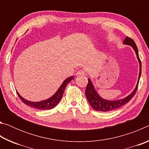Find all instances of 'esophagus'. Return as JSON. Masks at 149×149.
Instances as JSON below:
<instances>
[{"mask_svg": "<svg viewBox=\"0 0 149 149\" xmlns=\"http://www.w3.org/2000/svg\"><path fill=\"white\" fill-rule=\"evenodd\" d=\"M85 74V72L84 71V70H79V71L77 72V75H84Z\"/></svg>", "mask_w": 149, "mask_h": 149, "instance_id": "1", "label": "esophagus"}]
</instances>
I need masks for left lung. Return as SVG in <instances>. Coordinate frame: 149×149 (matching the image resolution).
I'll return each instance as SVG.
<instances>
[{"mask_svg":"<svg viewBox=\"0 0 149 149\" xmlns=\"http://www.w3.org/2000/svg\"><path fill=\"white\" fill-rule=\"evenodd\" d=\"M123 43L124 45H130V46L132 47L133 50H135L136 55H137V58L138 59L139 63V74L137 85H136L135 88L133 91L132 93L130 95L127 96L126 97L123 98V99L114 100H109L103 99V98H102L98 94L97 91L95 90L94 85L93 84V82L89 78L88 79V84L87 85L86 89H85V95H86L87 99L89 101L90 105L95 110L100 111V112H110V111L117 109V108L122 107L123 105L125 104L126 103L129 102L133 97V96L135 95L136 91H137L139 81L141 74V62L139 59V57L137 47L136 46V44L135 43L134 41L128 37H125V39L123 40Z\"/></svg>","mask_w":149,"mask_h":149,"instance_id":"obj_1","label":"left lung"}]
</instances>
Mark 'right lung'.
I'll return each instance as SVG.
<instances>
[{
    "instance_id": "add662e5",
    "label": "right lung",
    "mask_w": 149,
    "mask_h": 149,
    "mask_svg": "<svg viewBox=\"0 0 149 149\" xmlns=\"http://www.w3.org/2000/svg\"><path fill=\"white\" fill-rule=\"evenodd\" d=\"M74 79V76L68 77L67 79H65L64 81H63L62 85H60V87L58 88V89L56 91V92L51 97H50L49 99H48L47 100H41V101L39 102H32L29 101V100H26L24 98L22 97V96L19 94L18 92H16L17 95H18V97H19V99H21L22 101H23V102H24L26 105L34 108L35 109L50 110L54 108L60 102V100H61L62 97V95L64 94L65 87H66L67 85Z\"/></svg>"
}]
</instances>
